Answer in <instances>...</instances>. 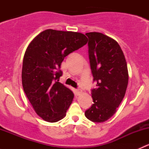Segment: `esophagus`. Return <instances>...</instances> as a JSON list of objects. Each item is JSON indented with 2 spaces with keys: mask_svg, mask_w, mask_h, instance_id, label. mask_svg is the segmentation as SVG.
I'll return each mask as SVG.
<instances>
[{
  "mask_svg": "<svg viewBox=\"0 0 149 149\" xmlns=\"http://www.w3.org/2000/svg\"><path fill=\"white\" fill-rule=\"evenodd\" d=\"M81 93V90L80 88H77V89H76V94H77V95H80Z\"/></svg>",
  "mask_w": 149,
  "mask_h": 149,
  "instance_id": "esophagus-1",
  "label": "esophagus"
}]
</instances>
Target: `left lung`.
Masks as SVG:
<instances>
[{
	"label": "left lung",
	"mask_w": 149,
	"mask_h": 149,
	"mask_svg": "<svg viewBox=\"0 0 149 149\" xmlns=\"http://www.w3.org/2000/svg\"><path fill=\"white\" fill-rule=\"evenodd\" d=\"M88 58L93 81V104L85 116L94 123L107 120L116 112L128 84L127 63L123 50L113 39L100 32H88Z\"/></svg>",
	"instance_id": "obj_1"
}]
</instances>
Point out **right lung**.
Masks as SVG:
<instances>
[{"label":"right lung","mask_w":149,"mask_h":149,"mask_svg":"<svg viewBox=\"0 0 149 149\" xmlns=\"http://www.w3.org/2000/svg\"><path fill=\"white\" fill-rule=\"evenodd\" d=\"M88 39L79 32L47 29L29 45L22 66L24 91L36 113L55 123L66 115L74 94L60 83L65 57L85 45Z\"/></svg>","instance_id":"obj_1"}]
</instances>
